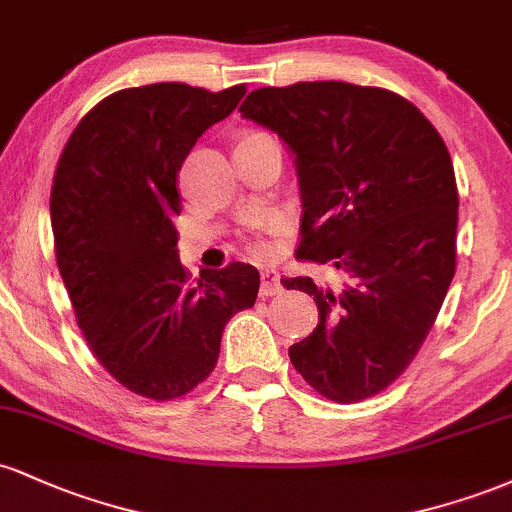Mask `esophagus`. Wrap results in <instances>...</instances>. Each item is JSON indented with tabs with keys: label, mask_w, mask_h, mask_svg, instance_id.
Listing matches in <instances>:
<instances>
[{
	"label": "esophagus",
	"mask_w": 512,
	"mask_h": 512,
	"mask_svg": "<svg viewBox=\"0 0 512 512\" xmlns=\"http://www.w3.org/2000/svg\"><path fill=\"white\" fill-rule=\"evenodd\" d=\"M281 291H284V286H281L279 272L276 269H262L260 296H279Z\"/></svg>",
	"instance_id": "obj_1"
}]
</instances>
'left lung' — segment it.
<instances>
[{
  "label": "left lung",
  "mask_w": 512,
  "mask_h": 512,
  "mask_svg": "<svg viewBox=\"0 0 512 512\" xmlns=\"http://www.w3.org/2000/svg\"><path fill=\"white\" fill-rule=\"evenodd\" d=\"M240 115L279 134L296 163V257L339 279H281L320 313L289 349L293 368L334 402L378 395L421 349L455 276L448 146L407 98L346 81L257 88Z\"/></svg>",
  "instance_id": "obj_1"
}]
</instances>
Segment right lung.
<instances>
[{
	"instance_id": "right-lung-1",
	"label": "right lung",
	"mask_w": 512,
	"mask_h": 512,
	"mask_svg": "<svg viewBox=\"0 0 512 512\" xmlns=\"http://www.w3.org/2000/svg\"><path fill=\"white\" fill-rule=\"evenodd\" d=\"M243 96V84L173 81L117 91L76 125L52 180L57 267L81 332L117 383L158 402L207 380L223 327L260 291L245 262L190 284L173 223L182 161Z\"/></svg>"
}]
</instances>
